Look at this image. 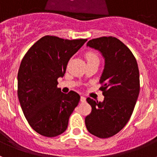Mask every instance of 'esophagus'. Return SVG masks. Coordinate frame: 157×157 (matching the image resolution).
Instances as JSON below:
<instances>
[{"instance_id":"esophagus-1","label":"esophagus","mask_w":157,"mask_h":157,"mask_svg":"<svg viewBox=\"0 0 157 157\" xmlns=\"http://www.w3.org/2000/svg\"><path fill=\"white\" fill-rule=\"evenodd\" d=\"M80 101H81V102H86V98H84L83 96H81V98H80Z\"/></svg>"}]
</instances>
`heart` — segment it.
Here are the masks:
<instances>
[{"label": "heart", "instance_id": "obj_1", "mask_svg": "<svg viewBox=\"0 0 157 157\" xmlns=\"http://www.w3.org/2000/svg\"><path fill=\"white\" fill-rule=\"evenodd\" d=\"M86 59L87 61H90L92 59H99L98 56L93 52H89L86 53Z\"/></svg>", "mask_w": 157, "mask_h": 157}]
</instances>
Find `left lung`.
<instances>
[{
  "mask_svg": "<svg viewBox=\"0 0 157 157\" xmlns=\"http://www.w3.org/2000/svg\"><path fill=\"white\" fill-rule=\"evenodd\" d=\"M87 46L105 58L100 78L105 99L99 102L87 98L92 111L86 117V127L96 137L110 138L125 127L134 111L140 92L138 63L128 47L115 37L90 40Z\"/></svg>",
  "mask_w": 157,
  "mask_h": 157,
  "instance_id": "obj_1",
  "label": "left lung"
}]
</instances>
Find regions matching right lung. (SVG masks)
Instances as JSON below:
<instances>
[{"instance_id": "1", "label": "right lung", "mask_w": 157, "mask_h": 157, "mask_svg": "<svg viewBox=\"0 0 157 157\" xmlns=\"http://www.w3.org/2000/svg\"><path fill=\"white\" fill-rule=\"evenodd\" d=\"M87 39L67 40L44 36L30 48L18 72V98L30 127L48 138L67 130L71 114L80 100L75 91L57 88L69 59Z\"/></svg>"}]
</instances>
